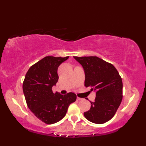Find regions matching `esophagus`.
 <instances>
[{
    "instance_id": "34e87169",
    "label": "esophagus",
    "mask_w": 146,
    "mask_h": 146,
    "mask_svg": "<svg viewBox=\"0 0 146 146\" xmlns=\"http://www.w3.org/2000/svg\"><path fill=\"white\" fill-rule=\"evenodd\" d=\"M77 100L80 101V100H83V98H80V97H77Z\"/></svg>"
}]
</instances>
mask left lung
<instances>
[{"label":"left lung","instance_id":"obj_1","mask_svg":"<svg viewBox=\"0 0 146 146\" xmlns=\"http://www.w3.org/2000/svg\"><path fill=\"white\" fill-rule=\"evenodd\" d=\"M74 58L85 71V86L96 92L90 109L84 116L91 122L102 124L112 118L122 100V81L113 64L97 56Z\"/></svg>","mask_w":146,"mask_h":146}]
</instances>
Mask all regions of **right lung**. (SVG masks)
<instances>
[{
    "mask_svg": "<svg viewBox=\"0 0 146 146\" xmlns=\"http://www.w3.org/2000/svg\"><path fill=\"white\" fill-rule=\"evenodd\" d=\"M68 58L44 57L31 66L24 80L23 89L27 107L37 118L47 124L63 119L69 105L76 101L74 93L61 95L52 91L59 78L58 68Z\"/></svg>",
    "mask_w": 146,
    "mask_h": 146,
    "instance_id": "right-lung-1",
    "label": "right lung"
}]
</instances>
